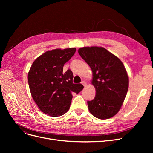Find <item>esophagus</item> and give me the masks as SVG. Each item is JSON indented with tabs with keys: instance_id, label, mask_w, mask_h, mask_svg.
<instances>
[{
	"instance_id": "34e87169",
	"label": "esophagus",
	"mask_w": 153,
	"mask_h": 153,
	"mask_svg": "<svg viewBox=\"0 0 153 153\" xmlns=\"http://www.w3.org/2000/svg\"><path fill=\"white\" fill-rule=\"evenodd\" d=\"M82 84L84 85V86H86L87 85V82L85 81V80H83V81H82Z\"/></svg>"
}]
</instances>
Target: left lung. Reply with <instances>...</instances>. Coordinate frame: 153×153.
I'll list each match as a JSON object with an SVG mask.
<instances>
[{
    "label": "left lung",
    "instance_id": "8db88e82",
    "mask_svg": "<svg viewBox=\"0 0 153 153\" xmlns=\"http://www.w3.org/2000/svg\"><path fill=\"white\" fill-rule=\"evenodd\" d=\"M78 53L93 73L92 83L96 94L94 100L87 101L89 111L100 119L114 116L128 89V76L123 62L103 47H83Z\"/></svg>",
    "mask_w": 153,
    "mask_h": 153
}]
</instances>
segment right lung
<instances>
[{
    "label": "right lung",
    "instance_id": "obj_1",
    "mask_svg": "<svg viewBox=\"0 0 153 153\" xmlns=\"http://www.w3.org/2000/svg\"><path fill=\"white\" fill-rule=\"evenodd\" d=\"M76 52L75 48L47 51L37 58L30 69L28 82L37 105L46 114L58 117L70 106L72 93L84 89L81 84H73L70 69L63 72L64 64Z\"/></svg>",
    "mask_w": 153,
    "mask_h": 153
}]
</instances>
